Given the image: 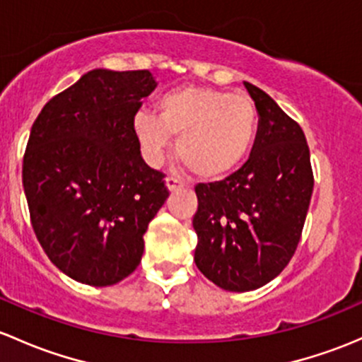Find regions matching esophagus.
Masks as SVG:
<instances>
[{
	"label": "esophagus",
	"instance_id": "obj_1",
	"mask_svg": "<svg viewBox=\"0 0 362 362\" xmlns=\"http://www.w3.org/2000/svg\"><path fill=\"white\" fill-rule=\"evenodd\" d=\"M184 182L180 180V178H175V177H166V187H168V191H177V189L184 187Z\"/></svg>",
	"mask_w": 362,
	"mask_h": 362
}]
</instances>
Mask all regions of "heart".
<instances>
[{"instance_id": "obj_1", "label": "heart", "mask_w": 362, "mask_h": 362, "mask_svg": "<svg viewBox=\"0 0 362 362\" xmlns=\"http://www.w3.org/2000/svg\"><path fill=\"white\" fill-rule=\"evenodd\" d=\"M158 116L139 111L132 130L151 165L165 158L171 136L194 177L216 180L243 165L258 135V109L248 95L187 85L159 97Z\"/></svg>"}]
</instances>
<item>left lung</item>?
<instances>
[{
    "label": "left lung",
    "mask_w": 362,
    "mask_h": 362,
    "mask_svg": "<svg viewBox=\"0 0 362 362\" xmlns=\"http://www.w3.org/2000/svg\"><path fill=\"white\" fill-rule=\"evenodd\" d=\"M258 109V135L248 161L220 182L197 184L194 262L216 286L251 291L291 260L314 175L305 135L276 102L245 81Z\"/></svg>",
    "instance_id": "left-lung-1"
}]
</instances>
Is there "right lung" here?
I'll use <instances>...</instances> for the list:
<instances>
[{
	"label": "right lung",
	"mask_w": 362,
	"mask_h": 362,
	"mask_svg": "<svg viewBox=\"0 0 362 362\" xmlns=\"http://www.w3.org/2000/svg\"><path fill=\"white\" fill-rule=\"evenodd\" d=\"M154 88L149 71L93 69L30 128L22 165L30 223L52 264L78 283L111 286L130 276L170 194L132 130Z\"/></svg>",
	"instance_id": "add662e5"
}]
</instances>
